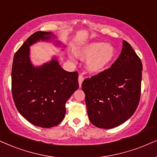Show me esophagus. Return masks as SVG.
Segmentation results:
<instances>
[{"label":"esophagus","instance_id":"1","mask_svg":"<svg viewBox=\"0 0 157 157\" xmlns=\"http://www.w3.org/2000/svg\"><path fill=\"white\" fill-rule=\"evenodd\" d=\"M84 76H83V75L80 74L78 75V84H79V87L81 88V86H82V84L83 82V81H84Z\"/></svg>","mask_w":157,"mask_h":157}]
</instances>
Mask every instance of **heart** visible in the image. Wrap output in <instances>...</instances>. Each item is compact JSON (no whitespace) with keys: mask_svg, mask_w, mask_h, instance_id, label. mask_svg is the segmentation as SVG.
<instances>
[{"mask_svg":"<svg viewBox=\"0 0 157 157\" xmlns=\"http://www.w3.org/2000/svg\"><path fill=\"white\" fill-rule=\"evenodd\" d=\"M75 54L82 59H90L87 67L90 71L99 72L105 68L113 59L116 51L111 44L93 42L78 49Z\"/></svg>","mask_w":157,"mask_h":157,"instance_id":"1","label":"heart"}]
</instances>
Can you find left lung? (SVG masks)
Returning a JSON list of instances; mask_svg holds the SVG:
<instances>
[{
  "instance_id": "1",
  "label": "left lung",
  "mask_w": 157,
  "mask_h": 157,
  "mask_svg": "<svg viewBox=\"0 0 157 157\" xmlns=\"http://www.w3.org/2000/svg\"><path fill=\"white\" fill-rule=\"evenodd\" d=\"M143 65L128 42L111 67L82 83L89 119L99 128L125 122L136 111L141 93Z\"/></svg>"
}]
</instances>
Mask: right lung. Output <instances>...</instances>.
Returning a JSON list of instances; mask_svg holds the SVG:
<instances>
[{
  "instance_id": "right-lung-1",
  "label": "right lung",
  "mask_w": 157,
  "mask_h": 157,
  "mask_svg": "<svg viewBox=\"0 0 157 157\" xmlns=\"http://www.w3.org/2000/svg\"><path fill=\"white\" fill-rule=\"evenodd\" d=\"M52 33H34L17 50L11 70V92L19 113L30 123L43 127H55L65 115V103L78 88L77 71L67 72L57 59L35 67L29 58L30 46L49 40Z\"/></svg>"
}]
</instances>
